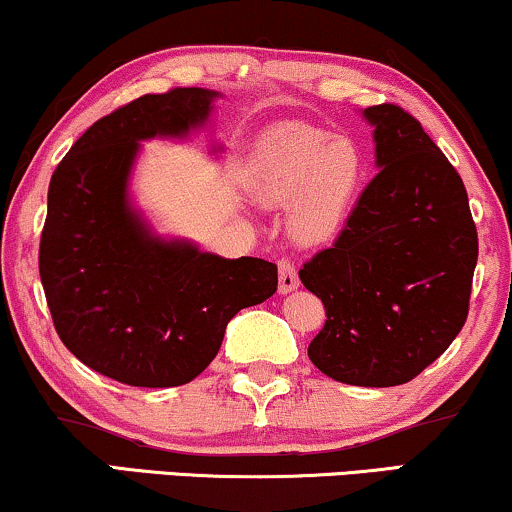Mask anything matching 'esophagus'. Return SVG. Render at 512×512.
<instances>
[{
	"mask_svg": "<svg viewBox=\"0 0 512 512\" xmlns=\"http://www.w3.org/2000/svg\"><path fill=\"white\" fill-rule=\"evenodd\" d=\"M297 288H300V278H297L295 264L290 262L288 257H281V260H278V293L288 295Z\"/></svg>",
	"mask_w": 512,
	"mask_h": 512,
	"instance_id": "esophagus-1",
	"label": "esophagus"
}]
</instances>
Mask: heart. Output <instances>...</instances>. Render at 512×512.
Instances as JSON below:
<instances>
[{
	"label": "heart",
	"instance_id": "b5f03b06",
	"mask_svg": "<svg viewBox=\"0 0 512 512\" xmlns=\"http://www.w3.org/2000/svg\"><path fill=\"white\" fill-rule=\"evenodd\" d=\"M364 177V153L352 139L314 127H288L262 146L252 186L269 203H297L293 226L302 238L331 231Z\"/></svg>",
	"mask_w": 512,
	"mask_h": 512
}]
</instances>
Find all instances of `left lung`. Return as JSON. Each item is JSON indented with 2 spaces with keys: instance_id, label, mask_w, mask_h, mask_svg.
<instances>
[{
  "instance_id": "1",
  "label": "left lung",
  "mask_w": 512,
  "mask_h": 512,
  "mask_svg": "<svg viewBox=\"0 0 512 512\" xmlns=\"http://www.w3.org/2000/svg\"><path fill=\"white\" fill-rule=\"evenodd\" d=\"M364 118L380 170L331 248L300 269L326 307L307 352L338 383L392 387L416 378L461 333L477 229L463 179L413 115L380 103Z\"/></svg>"
}]
</instances>
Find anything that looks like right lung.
Listing matches in <instances>:
<instances>
[{"instance_id": "1", "label": "right lung", "mask_w": 512, "mask_h": 512, "mask_svg": "<svg viewBox=\"0 0 512 512\" xmlns=\"http://www.w3.org/2000/svg\"><path fill=\"white\" fill-rule=\"evenodd\" d=\"M217 96L200 87L141 96L96 120L51 174L40 241L51 319L84 366L118 383H191L217 357L226 323L276 293V264L165 241L129 203L139 141L184 139Z\"/></svg>"}]
</instances>
